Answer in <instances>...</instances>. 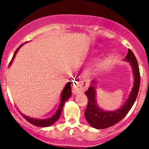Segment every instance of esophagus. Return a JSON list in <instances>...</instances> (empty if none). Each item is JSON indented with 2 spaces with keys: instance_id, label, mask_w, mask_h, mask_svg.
Masks as SVG:
<instances>
[{
  "instance_id": "34e87169",
  "label": "esophagus",
  "mask_w": 149,
  "mask_h": 149,
  "mask_svg": "<svg viewBox=\"0 0 149 149\" xmlns=\"http://www.w3.org/2000/svg\"><path fill=\"white\" fill-rule=\"evenodd\" d=\"M73 91L74 93H78V92L83 91V89H82L81 87H80L78 84H75L74 86H73Z\"/></svg>"
}]
</instances>
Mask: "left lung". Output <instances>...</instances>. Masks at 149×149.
<instances>
[{"label":"left lung","mask_w":149,"mask_h":149,"mask_svg":"<svg viewBox=\"0 0 149 149\" xmlns=\"http://www.w3.org/2000/svg\"><path fill=\"white\" fill-rule=\"evenodd\" d=\"M124 60L130 64L134 76V83L129 97L120 109L115 111H104L99 107L96 100V80H92L88 90L85 92L88 99V107L85 111V119L92 127L96 129H106L118 123L127 114L132 107L140 85V73L138 62L134 53L128 49V52Z\"/></svg>","instance_id":"8db88e82"}]
</instances>
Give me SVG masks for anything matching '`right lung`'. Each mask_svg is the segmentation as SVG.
Here are the masks:
<instances>
[{
    "label": "right lung",
    "mask_w": 149,
    "mask_h": 149,
    "mask_svg": "<svg viewBox=\"0 0 149 149\" xmlns=\"http://www.w3.org/2000/svg\"><path fill=\"white\" fill-rule=\"evenodd\" d=\"M23 45V44L19 46L17 50L15 52L14 55H13V59H12L11 61H10L9 66H10L11 65L12 62H13V60H14V58L15 57V55H16L17 52H18V50L19 49L20 47ZM71 82H69L67 83L65 85L64 88L63 89L62 92H61V100H60V104H59V107H58V109L57 110V111L55 112V113L53 115L52 117H49L48 118H46V119H37V118H30L29 116H26L24 114H22V116H23L24 118L28 122H29L30 123H31L33 125L38 126V127H49V126H51L52 124H54L56 121L58 120V119L61 116V111H62L63 107H64V103L66 102L69 99V97H71Z\"/></svg>",
    "instance_id": "1"
}]
</instances>
